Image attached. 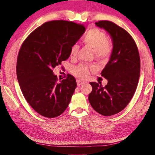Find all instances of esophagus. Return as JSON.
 <instances>
[{
	"mask_svg": "<svg viewBox=\"0 0 155 155\" xmlns=\"http://www.w3.org/2000/svg\"><path fill=\"white\" fill-rule=\"evenodd\" d=\"M77 85L78 86H80V85H83V84L84 83L83 81H80V80H77Z\"/></svg>",
	"mask_w": 155,
	"mask_h": 155,
	"instance_id": "34e87169",
	"label": "esophagus"
}]
</instances>
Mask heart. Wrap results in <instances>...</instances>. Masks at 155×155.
<instances>
[{"label":"heart","instance_id":"heart-1","mask_svg":"<svg viewBox=\"0 0 155 155\" xmlns=\"http://www.w3.org/2000/svg\"><path fill=\"white\" fill-rule=\"evenodd\" d=\"M83 43L93 50L94 56L100 60H107L111 56L113 51L111 41L107 38V35L103 31L98 28H92L88 31L83 38ZM79 50L77 44H73L70 48V57L74 59ZM95 67L94 65H88L80 64L72 68V73L76 77L84 79L90 75L91 69Z\"/></svg>","mask_w":155,"mask_h":155}]
</instances>
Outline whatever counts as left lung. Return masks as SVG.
<instances>
[{
  "label": "left lung",
  "mask_w": 155,
  "mask_h": 155,
  "mask_svg": "<svg viewBox=\"0 0 155 155\" xmlns=\"http://www.w3.org/2000/svg\"><path fill=\"white\" fill-rule=\"evenodd\" d=\"M105 29L113 40V51L101 75L108 81L91 82L89 94L91 106L98 114L109 116L122 111L129 103L137 87L140 74V58L133 38L124 28L108 20L95 23Z\"/></svg>",
  "instance_id": "8db88e82"
}]
</instances>
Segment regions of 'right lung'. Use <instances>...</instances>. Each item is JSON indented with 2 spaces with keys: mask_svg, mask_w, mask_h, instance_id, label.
<instances>
[{
  "mask_svg": "<svg viewBox=\"0 0 155 155\" xmlns=\"http://www.w3.org/2000/svg\"><path fill=\"white\" fill-rule=\"evenodd\" d=\"M84 25L70 21L52 20L35 28L18 52L16 74L25 99L39 114L59 116L68 106L77 87L72 75L57 82L53 69L70 57L73 44L84 32Z\"/></svg>",
  "mask_w": 155,
  "mask_h": 155,
  "instance_id": "obj_1",
  "label": "right lung"
}]
</instances>
